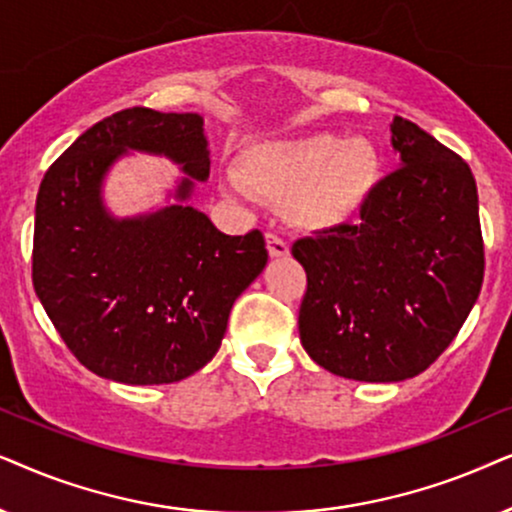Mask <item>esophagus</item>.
Here are the masks:
<instances>
[{"mask_svg": "<svg viewBox=\"0 0 512 512\" xmlns=\"http://www.w3.org/2000/svg\"><path fill=\"white\" fill-rule=\"evenodd\" d=\"M267 248L271 257H285L290 252V245L283 236H278L276 231H267Z\"/></svg>", "mask_w": 512, "mask_h": 512, "instance_id": "esophagus-1", "label": "esophagus"}]
</instances>
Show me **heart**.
Instances as JSON below:
<instances>
[{
	"mask_svg": "<svg viewBox=\"0 0 512 512\" xmlns=\"http://www.w3.org/2000/svg\"><path fill=\"white\" fill-rule=\"evenodd\" d=\"M381 156L372 140L311 133L292 140L257 142L238 159V192L288 201L292 220L330 229L351 220L379 182Z\"/></svg>",
	"mask_w": 512,
	"mask_h": 512,
	"instance_id": "1",
	"label": "heart"
}]
</instances>
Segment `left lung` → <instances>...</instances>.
<instances>
[{
    "mask_svg": "<svg viewBox=\"0 0 512 512\" xmlns=\"http://www.w3.org/2000/svg\"><path fill=\"white\" fill-rule=\"evenodd\" d=\"M400 168L381 177L358 222L292 245L306 271L299 339L327 372L403 381L459 335L485 278L478 187L459 154L395 117Z\"/></svg>",
    "mask_w": 512,
    "mask_h": 512,
    "instance_id": "1",
    "label": "left lung"
}]
</instances>
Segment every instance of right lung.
Masks as SVG:
<instances>
[{
	"instance_id": "right-lung-1",
	"label": "right lung",
	"mask_w": 512,
	"mask_h": 512,
	"mask_svg": "<svg viewBox=\"0 0 512 512\" xmlns=\"http://www.w3.org/2000/svg\"><path fill=\"white\" fill-rule=\"evenodd\" d=\"M126 149L166 154L196 180L208 177L196 112L131 107L98 121L39 185L32 283L81 365L121 384H173L215 356L231 306L269 252L260 229L227 236L192 206L112 220L100 185ZM189 192L192 180H182L177 196Z\"/></svg>"
}]
</instances>
